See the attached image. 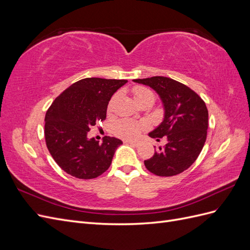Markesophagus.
I'll return each instance as SVG.
<instances>
[{
    "instance_id": "34e87169",
    "label": "esophagus",
    "mask_w": 250,
    "mask_h": 250,
    "mask_svg": "<svg viewBox=\"0 0 250 250\" xmlns=\"http://www.w3.org/2000/svg\"><path fill=\"white\" fill-rule=\"evenodd\" d=\"M126 143H128V144H130V145H132V146H134V147H140L141 146V142H139V141H126Z\"/></svg>"
}]
</instances>
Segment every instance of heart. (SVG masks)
Masks as SVG:
<instances>
[{"instance_id": "heart-1", "label": "heart", "mask_w": 250, "mask_h": 250, "mask_svg": "<svg viewBox=\"0 0 250 250\" xmlns=\"http://www.w3.org/2000/svg\"><path fill=\"white\" fill-rule=\"evenodd\" d=\"M134 99L137 102L146 99V98H151L154 100L153 94L150 92L149 89L144 87H135L133 89ZM111 107V103L109 104V108ZM145 129V125L143 123L134 122L131 120H122L118 122L115 126V133L118 137L125 139V140H131L137 138L138 135Z\"/></svg>"}]
</instances>
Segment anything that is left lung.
<instances>
[{"instance_id": "8db88e82", "label": "left lung", "mask_w": 250, "mask_h": 250, "mask_svg": "<svg viewBox=\"0 0 250 250\" xmlns=\"http://www.w3.org/2000/svg\"><path fill=\"white\" fill-rule=\"evenodd\" d=\"M133 81L155 90L164 107L163 122L149 132V137H166L168 143L164 148L158 147L154 155L144 162L145 167L157 176L177 175L197 160L206 143L208 126L207 105L190 87L168 77L154 76Z\"/></svg>"}]
</instances>
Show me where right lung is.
Listing matches in <instances>:
<instances>
[{"mask_svg": "<svg viewBox=\"0 0 250 250\" xmlns=\"http://www.w3.org/2000/svg\"><path fill=\"white\" fill-rule=\"evenodd\" d=\"M127 80L85 78L73 83L52 103L44 118L49 152L64 172L80 179L100 176L123 142L105 137L88 139L89 128L106 118L111 96Z\"/></svg>", "mask_w": 250, "mask_h": 250, "instance_id": "1", "label": "right lung"}]
</instances>
